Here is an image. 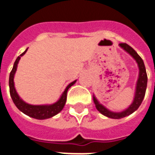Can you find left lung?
I'll return each instance as SVG.
<instances>
[{
  "label": "left lung",
  "instance_id": "left-lung-1",
  "mask_svg": "<svg viewBox=\"0 0 155 155\" xmlns=\"http://www.w3.org/2000/svg\"><path fill=\"white\" fill-rule=\"evenodd\" d=\"M119 45H120V47H122L125 51H127L136 60V62L137 63V65H138V68H139V77H138V80H137V82L136 92H135L134 101L127 109H125L123 112H120V113L111 112L108 109H107L104 106L102 105L101 104H100L99 101L97 100V98L93 97V101H94V103L96 104V108H97V110L99 111L101 113H102L103 115L106 116V117H108L109 118H113V119H120V118L125 117L130 115L131 113L137 110V108H139V106L141 105L143 99H144L147 86V74L146 68H145L144 62L142 60V58L138 55V54L135 51L132 47L126 44V43H120Z\"/></svg>",
  "mask_w": 155,
  "mask_h": 155
}]
</instances>
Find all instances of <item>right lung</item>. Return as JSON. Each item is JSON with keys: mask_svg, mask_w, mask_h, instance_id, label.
Returning <instances> with one entry per match:
<instances>
[{"mask_svg": "<svg viewBox=\"0 0 155 155\" xmlns=\"http://www.w3.org/2000/svg\"><path fill=\"white\" fill-rule=\"evenodd\" d=\"M26 51H27V49L17 58L16 61L14 62V64H13V69L9 74L8 85H9V92H10L11 98L13 100L14 104L17 106V108L20 111H21L23 113H25V115L29 116L30 117L38 119V120H44V119L52 117L56 114H58L63 108V107L65 105L66 101H67L68 90L69 89V87H71L76 82V80L71 82L70 84H68V87H66L65 91L63 92V94L61 96L60 99L53 104H50V105H31V104H26L25 102L23 101L18 95V93L16 92L15 87H14V83H13L14 74H15L16 70H17L18 62L20 60L21 56L25 54Z\"/></svg>", "mask_w": 155, "mask_h": 155, "instance_id": "1", "label": "right lung"}]
</instances>
